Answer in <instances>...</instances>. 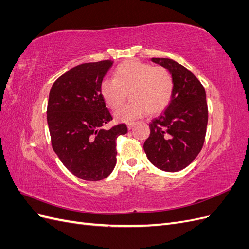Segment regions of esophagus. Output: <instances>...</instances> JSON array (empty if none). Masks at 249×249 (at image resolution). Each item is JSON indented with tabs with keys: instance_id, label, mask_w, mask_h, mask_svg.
I'll use <instances>...</instances> for the list:
<instances>
[{
	"instance_id": "esophagus-1",
	"label": "esophagus",
	"mask_w": 249,
	"mask_h": 249,
	"mask_svg": "<svg viewBox=\"0 0 249 249\" xmlns=\"http://www.w3.org/2000/svg\"><path fill=\"white\" fill-rule=\"evenodd\" d=\"M126 125H127V129L131 130V129H133V126L135 125V124H134V123H129Z\"/></svg>"
}]
</instances>
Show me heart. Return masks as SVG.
Returning a JSON list of instances; mask_svg holds the SVG:
<instances>
[{
    "mask_svg": "<svg viewBox=\"0 0 249 249\" xmlns=\"http://www.w3.org/2000/svg\"><path fill=\"white\" fill-rule=\"evenodd\" d=\"M101 93L112 110L122 107L129 93L131 102L115 113V118L130 123L167 107L173 93V79L165 67L129 60L116 67L113 80L102 82Z\"/></svg>",
    "mask_w": 249,
    "mask_h": 249,
    "instance_id": "b5f03b06",
    "label": "heart"
}]
</instances>
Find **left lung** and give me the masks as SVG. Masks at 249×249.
<instances>
[{"label":"left lung","mask_w":249,"mask_h":249,"mask_svg":"<svg viewBox=\"0 0 249 249\" xmlns=\"http://www.w3.org/2000/svg\"><path fill=\"white\" fill-rule=\"evenodd\" d=\"M168 70L173 79L172 97L161 114L149 124L144 152L157 168L177 172L197 157L205 142L208 105L205 88L185 66L167 58H152Z\"/></svg>","instance_id":"left-lung-1"}]
</instances>
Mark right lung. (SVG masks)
<instances>
[{
    "instance_id": "right-lung-1",
    "label": "right lung",
    "mask_w": 249,
    "mask_h": 249,
    "mask_svg": "<svg viewBox=\"0 0 249 249\" xmlns=\"http://www.w3.org/2000/svg\"><path fill=\"white\" fill-rule=\"evenodd\" d=\"M113 62L83 63L72 67L53 84L47 120L52 146L73 176L101 180L116 164V139L127 133L124 124L107 130L112 120L101 93V84Z\"/></svg>"
}]
</instances>
